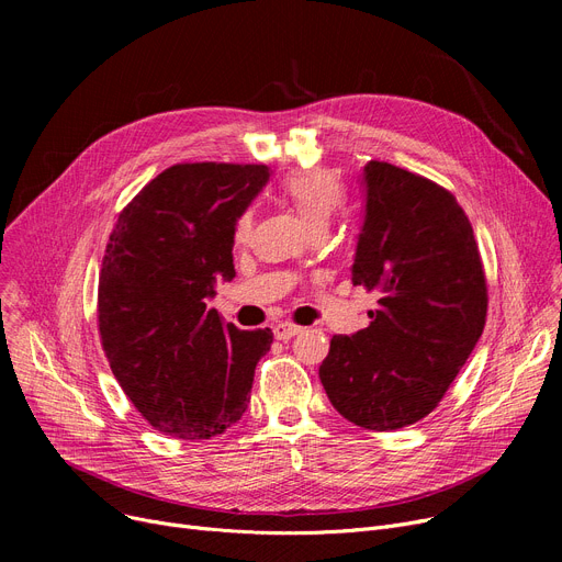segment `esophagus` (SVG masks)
<instances>
[{"mask_svg":"<svg viewBox=\"0 0 562 562\" xmlns=\"http://www.w3.org/2000/svg\"><path fill=\"white\" fill-rule=\"evenodd\" d=\"M301 330H303V328H301V326H296V323H291V321H280V323H276V326H273L276 337H278V339H282V341L291 339L293 335H299Z\"/></svg>","mask_w":562,"mask_h":562,"instance_id":"obj_1","label":"esophagus"}]
</instances>
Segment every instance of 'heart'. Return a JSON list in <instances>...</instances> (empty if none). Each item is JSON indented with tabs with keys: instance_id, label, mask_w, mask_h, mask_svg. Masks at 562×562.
I'll return each instance as SVG.
<instances>
[{
	"instance_id": "obj_1",
	"label": "heart",
	"mask_w": 562,
	"mask_h": 562,
	"mask_svg": "<svg viewBox=\"0 0 562 562\" xmlns=\"http://www.w3.org/2000/svg\"><path fill=\"white\" fill-rule=\"evenodd\" d=\"M280 189L293 204H296V210L307 218V223L316 232H321L328 225V221L335 216L346 195L341 175L333 168H323V166L301 168L284 175ZM250 227H252L250 210L241 212L234 218L232 239L236 246H244L248 241Z\"/></svg>"
}]
</instances>
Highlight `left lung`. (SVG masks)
I'll list each match as a JSON object with an SVG mask.
<instances>
[{"label": "left lung", "instance_id": "1", "mask_svg": "<svg viewBox=\"0 0 562 562\" xmlns=\"http://www.w3.org/2000/svg\"><path fill=\"white\" fill-rule=\"evenodd\" d=\"M367 216L352 284L378 310L352 337L335 335L318 367L344 419L385 432L428 417L483 335L487 280L456 195L387 161L364 166Z\"/></svg>", "mask_w": 562, "mask_h": 562}]
</instances>
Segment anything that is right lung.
Instances as JSON below:
<instances>
[{"label": "right lung", "instance_id": "obj_1", "mask_svg": "<svg viewBox=\"0 0 562 562\" xmlns=\"http://www.w3.org/2000/svg\"><path fill=\"white\" fill-rule=\"evenodd\" d=\"M263 164H175L117 214L102 257L98 328L109 367L155 430L212 439L244 417L269 328L223 323L206 299L234 278V218Z\"/></svg>", "mask_w": 562, "mask_h": 562}]
</instances>
